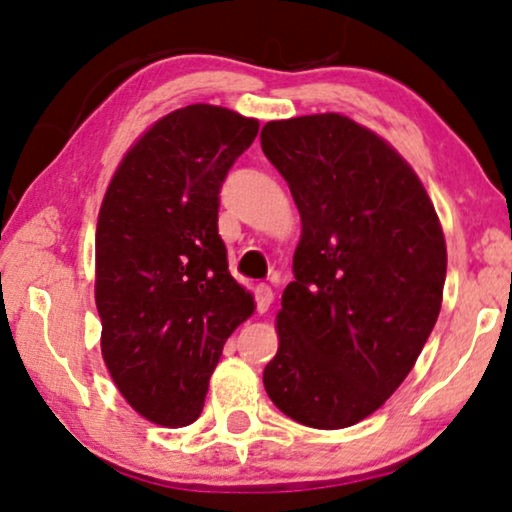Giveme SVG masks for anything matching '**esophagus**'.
Listing matches in <instances>:
<instances>
[{
  "mask_svg": "<svg viewBox=\"0 0 512 512\" xmlns=\"http://www.w3.org/2000/svg\"><path fill=\"white\" fill-rule=\"evenodd\" d=\"M272 298H275V291L268 284H258L256 287V310L258 313H268Z\"/></svg>",
  "mask_w": 512,
  "mask_h": 512,
  "instance_id": "esophagus-1",
  "label": "esophagus"
}]
</instances>
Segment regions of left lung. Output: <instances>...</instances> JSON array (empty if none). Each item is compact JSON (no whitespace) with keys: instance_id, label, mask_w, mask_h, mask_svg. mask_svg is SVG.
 I'll use <instances>...</instances> for the list:
<instances>
[{"instance_id":"1","label":"left lung","mask_w":512,"mask_h":512,"mask_svg":"<svg viewBox=\"0 0 512 512\" xmlns=\"http://www.w3.org/2000/svg\"><path fill=\"white\" fill-rule=\"evenodd\" d=\"M261 148L303 223L263 386L303 426H355L400 388L440 315V221L409 164L336 112L268 122Z\"/></svg>"}]
</instances>
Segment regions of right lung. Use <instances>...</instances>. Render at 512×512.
I'll return each instance as SVG.
<instances>
[{
	"mask_svg": "<svg viewBox=\"0 0 512 512\" xmlns=\"http://www.w3.org/2000/svg\"><path fill=\"white\" fill-rule=\"evenodd\" d=\"M256 119L188 105L126 152L96 228V308L108 371L138 414L190 426L223 345L254 313L218 235L225 176L254 143Z\"/></svg>",
	"mask_w": 512,
	"mask_h": 512,
	"instance_id": "right-lung-1",
	"label": "right lung"
}]
</instances>
